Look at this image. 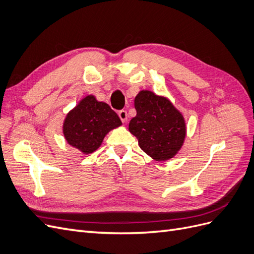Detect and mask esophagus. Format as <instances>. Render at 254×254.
I'll return each mask as SVG.
<instances>
[{
  "mask_svg": "<svg viewBox=\"0 0 254 254\" xmlns=\"http://www.w3.org/2000/svg\"><path fill=\"white\" fill-rule=\"evenodd\" d=\"M119 117H120V119H121V121H122L123 123H125V122L127 121V119H128L127 111H125V110L119 111Z\"/></svg>",
  "mask_w": 254,
  "mask_h": 254,
  "instance_id": "1",
  "label": "esophagus"
}]
</instances>
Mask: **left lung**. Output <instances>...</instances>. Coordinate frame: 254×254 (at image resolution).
<instances>
[{"instance_id": "obj_1", "label": "left lung", "mask_w": 254, "mask_h": 254, "mask_svg": "<svg viewBox=\"0 0 254 254\" xmlns=\"http://www.w3.org/2000/svg\"><path fill=\"white\" fill-rule=\"evenodd\" d=\"M134 108L136 115L129 123V131L139 141L141 149L156 161L175 157L187 134L181 112L170 99L147 90L135 96Z\"/></svg>"}]
</instances>
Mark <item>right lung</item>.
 I'll return each instance as SVG.
<instances>
[{"label": "right lung", "mask_w": 254, "mask_h": 254, "mask_svg": "<svg viewBox=\"0 0 254 254\" xmlns=\"http://www.w3.org/2000/svg\"><path fill=\"white\" fill-rule=\"evenodd\" d=\"M122 125L108 104L88 95L66 114L63 131L66 142L84 155L95 151L112 129Z\"/></svg>", "instance_id": "obj_1"}]
</instances>
